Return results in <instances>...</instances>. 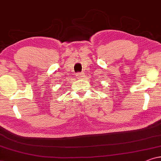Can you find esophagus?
<instances>
[{"label": "esophagus", "instance_id": "1", "mask_svg": "<svg viewBox=\"0 0 161 161\" xmlns=\"http://www.w3.org/2000/svg\"><path fill=\"white\" fill-rule=\"evenodd\" d=\"M76 76L78 78H81L83 76V72H78L76 74Z\"/></svg>", "mask_w": 161, "mask_h": 161}]
</instances>
